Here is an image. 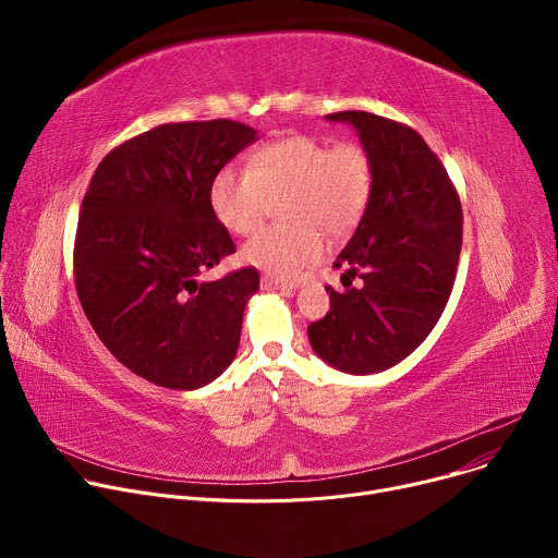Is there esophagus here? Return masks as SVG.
<instances>
[{
    "label": "esophagus",
    "instance_id": "1",
    "mask_svg": "<svg viewBox=\"0 0 558 558\" xmlns=\"http://www.w3.org/2000/svg\"><path fill=\"white\" fill-rule=\"evenodd\" d=\"M263 289H267V291H291L293 289V284L291 282H280V280H276V278H263Z\"/></svg>",
    "mask_w": 558,
    "mask_h": 558
}]
</instances>
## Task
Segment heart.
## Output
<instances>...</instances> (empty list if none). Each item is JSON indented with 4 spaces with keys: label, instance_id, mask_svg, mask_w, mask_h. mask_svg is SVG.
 I'll use <instances>...</instances> for the list:
<instances>
[{
    "label": "heart",
    "instance_id": "b5f03b06",
    "mask_svg": "<svg viewBox=\"0 0 558 558\" xmlns=\"http://www.w3.org/2000/svg\"><path fill=\"white\" fill-rule=\"evenodd\" d=\"M373 161L355 141L329 147L313 134H284L260 145L247 170L222 168L209 183L216 220L235 235H252L271 203L284 225L250 241L241 258L271 278L293 280L320 263L323 233L344 235L364 216L373 194Z\"/></svg>",
    "mask_w": 558,
    "mask_h": 558
}]
</instances>
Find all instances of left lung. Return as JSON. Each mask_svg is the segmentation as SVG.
Returning <instances> with one entry per match:
<instances>
[{"label": "left lung", "instance_id": "1", "mask_svg": "<svg viewBox=\"0 0 558 558\" xmlns=\"http://www.w3.org/2000/svg\"><path fill=\"white\" fill-rule=\"evenodd\" d=\"M327 119L355 128L375 179L333 263L349 289L327 287L331 308L306 333L327 364L368 375L409 357L437 325L454 284L463 214L446 168L413 128L360 110ZM355 275L361 284L351 288Z\"/></svg>", "mask_w": 558, "mask_h": 558}]
</instances>
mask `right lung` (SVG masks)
I'll return each mask as SVG.
<instances>
[{
	"mask_svg": "<svg viewBox=\"0 0 558 558\" xmlns=\"http://www.w3.org/2000/svg\"><path fill=\"white\" fill-rule=\"evenodd\" d=\"M258 138L229 121L166 123L99 163L78 214L74 284L106 349L134 375L174 390L216 379L235 357L254 267L201 282L233 254L209 183Z\"/></svg>",
	"mask_w": 558,
	"mask_h": 558,
	"instance_id": "add662e5",
	"label": "right lung"
}]
</instances>
